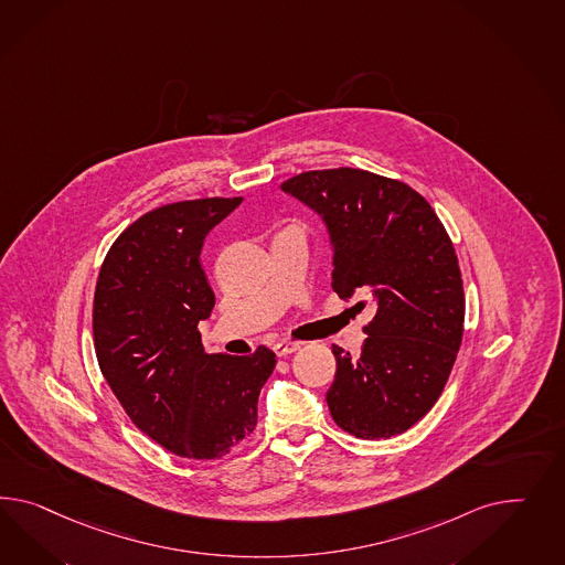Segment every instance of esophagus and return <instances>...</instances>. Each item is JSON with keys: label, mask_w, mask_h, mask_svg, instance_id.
<instances>
[{"label": "esophagus", "mask_w": 565, "mask_h": 565, "mask_svg": "<svg viewBox=\"0 0 565 565\" xmlns=\"http://www.w3.org/2000/svg\"><path fill=\"white\" fill-rule=\"evenodd\" d=\"M298 350H300V343H294V341H277L274 345L275 355H277V358L290 355V353Z\"/></svg>", "instance_id": "34e87169"}]
</instances>
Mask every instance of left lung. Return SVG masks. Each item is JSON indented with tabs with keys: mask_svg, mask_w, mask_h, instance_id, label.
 I'll use <instances>...</instances> for the list:
<instances>
[{
	"mask_svg": "<svg viewBox=\"0 0 565 565\" xmlns=\"http://www.w3.org/2000/svg\"><path fill=\"white\" fill-rule=\"evenodd\" d=\"M281 191L321 217L339 298L374 308L358 358L333 345L329 412L358 438L398 436L443 395L462 339V279L443 222L412 186L358 168L302 172Z\"/></svg>",
	"mask_w": 565,
	"mask_h": 565,
	"instance_id": "obj_1",
	"label": "left lung"
}]
</instances>
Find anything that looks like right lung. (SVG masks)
<instances>
[{
    "instance_id": "right-lung-1",
    "label": "right lung",
    "mask_w": 565,
    "mask_h": 565,
    "mask_svg": "<svg viewBox=\"0 0 565 565\" xmlns=\"http://www.w3.org/2000/svg\"><path fill=\"white\" fill-rule=\"evenodd\" d=\"M241 198L158 207L108 250L94 294V348L110 391L153 443L184 458L228 455L257 426L275 353H207L199 321L215 296L201 267L207 234Z\"/></svg>"
}]
</instances>
